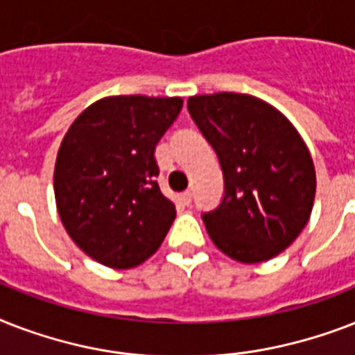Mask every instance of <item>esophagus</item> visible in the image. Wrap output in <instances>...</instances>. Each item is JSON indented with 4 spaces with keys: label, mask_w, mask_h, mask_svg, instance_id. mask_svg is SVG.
Listing matches in <instances>:
<instances>
[{
    "label": "esophagus",
    "mask_w": 355,
    "mask_h": 355,
    "mask_svg": "<svg viewBox=\"0 0 355 355\" xmlns=\"http://www.w3.org/2000/svg\"><path fill=\"white\" fill-rule=\"evenodd\" d=\"M178 200H180V205L188 206L189 202H191V193H189V191H184V193L178 195Z\"/></svg>",
    "instance_id": "esophagus-1"
}]
</instances>
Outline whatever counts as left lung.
I'll list each match as a JSON object with an SVG mask.
<instances>
[{"instance_id":"left-lung-1","label":"left lung","mask_w":355,"mask_h":355,"mask_svg":"<svg viewBox=\"0 0 355 355\" xmlns=\"http://www.w3.org/2000/svg\"><path fill=\"white\" fill-rule=\"evenodd\" d=\"M188 110L225 177L221 205L202 214L214 245L241 263L284 252L313 210L317 178L302 136L280 110L247 94L193 96Z\"/></svg>"}]
</instances>
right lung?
Returning a JSON list of instances; mask_svg holds the SVG:
<instances>
[{
    "label": "right lung",
    "instance_id": "add662e5",
    "mask_svg": "<svg viewBox=\"0 0 355 355\" xmlns=\"http://www.w3.org/2000/svg\"><path fill=\"white\" fill-rule=\"evenodd\" d=\"M180 108V97H103L68 128L55 162V200L66 232L92 259L130 269L169 232L177 210L155 180V149Z\"/></svg>",
    "mask_w": 355,
    "mask_h": 355
}]
</instances>
